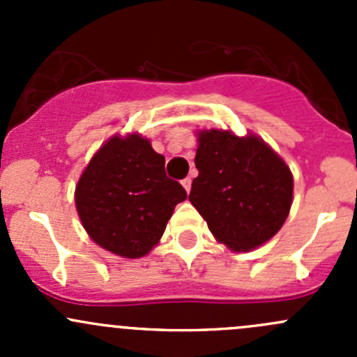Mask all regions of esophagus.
Masks as SVG:
<instances>
[{
  "mask_svg": "<svg viewBox=\"0 0 357 357\" xmlns=\"http://www.w3.org/2000/svg\"><path fill=\"white\" fill-rule=\"evenodd\" d=\"M181 185H183V188L186 190V192H190V190H192V179L185 178V179H183V181H181Z\"/></svg>",
  "mask_w": 357,
  "mask_h": 357,
  "instance_id": "obj_1",
  "label": "esophagus"
}]
</instances>
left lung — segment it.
Instances as JSON below:
<instances>
[{
  "instance_id": "8db88e82",
  "label": "left lung",
  "mask_w": 357,
  "mask_h": 357,
  "mask_svg": "<svg viewBox=\"0 0 357 357\" xmlns=\"http://www.w3.org/2000/svg\"><path fill=\"white\" fill-rule=\"evenodd\" d=\"M188 200L215 240L247 252L271 240L289 218L294 178L289 165L255 135L199 131Z\"/></svg>"
}]
</instances>
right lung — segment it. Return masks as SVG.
<instances>
[{
    "label": "right lung",
    "mask_w": 357,
    "mask_h": 357,
    "mask_svg": "<svg viewBox=\"0 0 357 357\" xmlns=\"http://www.w3.org/2000/svg\"><path fill=\"white\" fill-rule=\"evenodd\" d=\"M165 158L138 132L114 136L75 186V208L89 238L121 257L149 254L186 192L165 176Z\"/></svg>",
    "instance_id": "1"
}]
</instances>
